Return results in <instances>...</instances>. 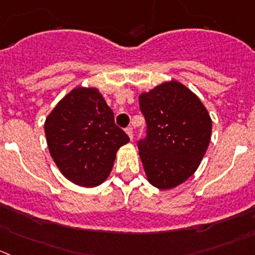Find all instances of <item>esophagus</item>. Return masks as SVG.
Segmentation results:
<instances>
[{
    "label": "esophagus",
    "instance_id": "esophagus-1",
    "mask_svg": "<svg viewBox=\"0 0 255 255\" xmlns=\"http://www.w3.org/2000/svg\"><path fill=\"white\" fill-rule=\"evenodd\" d=\"M126 134L129 135V137H130V140H132V137H134V131H132V128L131 126H129V128H126Z\"/></svg>",
    "mask_w": 255,
    "mask_h": 255
}]
</instances>
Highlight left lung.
Returning a JSON list of instances; mask_svg holds the SVG:
<instances>
[{
    "instance_id": "1",
    "label": "left lung",
    "mask_w": 255,
    "mask_h": 255,
    "mask_svg": "<svg viewBox=\"0 0 255 255\" xmlns=\"http://www.w3.org/2000/svg\"><path fill=\"white\" fill-rule=\"evenodd\" d=\"M146 136L137 141L147 181L168 190L188 180L204 157L212 119L198 96L171 80L139 96Z\"/></svg>"
}]
</instances>
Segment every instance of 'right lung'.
Returning a JSON list of instances; mask_svg holds the SVG:
<instances>
[{
  "label": "right lung",
  "instance_id": "right-lung-1",
  "mask_svg": "<svg viewBox=\"0 0 255 255\" xmlns=\"http://www.w3.org/2000/svg\"><path fill=\"white\" fill-rule=\"evenodd\" d=\"M45 135L62 175L86 188L106 180L116 151L130 141L95 87L70 91L46 119Z\"/></svg>",
  "mask_w": 255,
  "mask_h": 255
}]
</instances>
